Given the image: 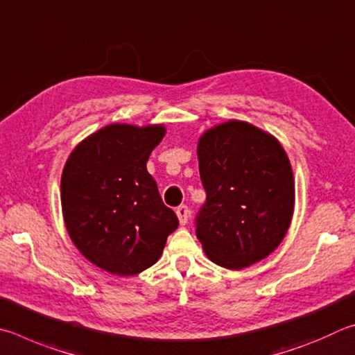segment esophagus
<instances>
[{
  "label": "esophagus",
  "mask_w": 355,
  "mask_h": 355,
  "mask_svg": "<svg viewBox=\"0 0 355 355\" xmlns=\"http://www.w3.org/2000/svg\"><path fill=\"white\" fill-rule=\"evenodd\" d=\"M176 215L179 218V223H181L182 226H185L189 223V218H190V210L187 206H179L176 209Z\"/></svg>",
  "instance_id": "esophagus-1"
}]
</instances>
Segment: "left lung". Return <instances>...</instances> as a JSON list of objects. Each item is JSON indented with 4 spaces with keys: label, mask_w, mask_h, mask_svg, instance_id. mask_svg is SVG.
<instances>
[{
    "label": "left lung",
    "mask_w": 355,
    "mask_h": 355,
    "mask_svg": "<svg viewBox=\"0 0 355 355\" xmlns=\"http://www.w3.org/2000/svg\"><path fill=\"white\" fill-rule=\"evenodd\" d=\"M198 160L207 198L196 216V237L206 256L229 270L270 256L295 209L293 171L281 143L231 120L201 135Z\"/></svg>",
    "instance_id": "obj_1"
}]
</instances>
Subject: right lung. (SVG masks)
<instances>
[{
	"instance_id": "add662e5",
	"label": "right lung",
	"mask_w": 355,
	"mask_h": 355,
	"mask_svg": "<svg viewBox=\"0 0 355 355\" xmlns=\"http://www.w3.org/2000/svg\"><path fill=\"white\" fill-rule=\"evenodd\" d=\"M164 135V124H109L80 141L62 171L68 235L87 260L112 275L153 266L179 226L146 170Z\"/></svg>"
}]
</instances>
